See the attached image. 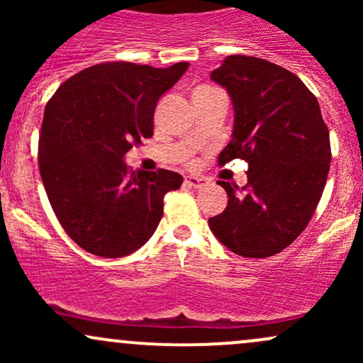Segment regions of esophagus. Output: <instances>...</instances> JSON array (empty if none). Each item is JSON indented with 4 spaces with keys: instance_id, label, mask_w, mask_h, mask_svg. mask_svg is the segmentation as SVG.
Listing matches in <instances>:
<instances>
[{
    "instance_id": "1",
    "label": "esophagus",
    "mask_w": 363,
    "mask_h": 363,
    "mask_svg": "<svg viewBox=\"0 0 363 363\" xmlns=\"http://www.w3.org/2000/svg\"><path fill=\"white\" fill-rule=\"evenodd\" d=\"M186 184L189 187H194V189H201V187L208 186V181L203 177H198V176H187L186 177Z\"/></svg>"
}]
</instances>
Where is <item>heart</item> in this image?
Returning <instances> with one entry per match:
<instances>
[{
    "instance_id": "1",
    "label": "heart",
    "mask_w": 363,
    "mask_h": 363,
    "mask_svg": "<svg viewBox=\"0 0 363 363\" xmlns=\"http://www.w3.org/2000/svg\"><path fill=\"white\" fill-rule=\"evenodd\" d=\"M203 89H206V86H203ZM198 90H201V89H198Z\"/></svg>"
}]
</instances>
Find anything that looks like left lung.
Returning <instances> with one entry per match:
<instances>
[{
	"instance_id": "8db88e82",
	"label": "left lung",
	"mask_w": 363,
	"mask_h": 363,
	"mask_svg": "<svg viewBox=\"0 0 363 363\" xmlns=\"http://www.w3.org/2000/svg\"><path fill=\"white\" fill-rule=\"evenodd\" d=\"M210 78L234 106L218 164L242 158L249 169L244 187L218 181L228 203L208 225L239 256H273L302 234L326 186L331 145L319 102L297 74L261 57L227 56Z\"/></svg>"
}]
</instances>
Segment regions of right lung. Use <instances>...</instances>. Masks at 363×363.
Listing matches in <instances>:
<instances>
[{
    "label": "right lung",
    "instance_id": "1",
    "mask_svg": "<svg viewBox=\"0 0 363 363\" xmlns=\"http://www.w3.org/2000/svg\"><path fill=\"white\" fill-rule=\"evenodd\" d=\"M189 62H102L66 80L44 111L39 170L61 227L101 257L138 251L182 184L172 170L129 172L124 155L153 135V112Z\"/></svg>",
    "mask_w": 363,
    "mask_h": 363
}]
</instances>
